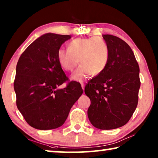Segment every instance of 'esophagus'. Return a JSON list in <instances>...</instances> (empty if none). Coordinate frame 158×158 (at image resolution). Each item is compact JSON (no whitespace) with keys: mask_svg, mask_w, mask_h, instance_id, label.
I'll return each instance as SVG.
<instances>
[{"mask_svg":"<svg viewBox=\"0 0 158 158\" xmlns=\"http://www.w3.org/2000/svg\"><path fill=\"white\" fill-rule=\"evenodd\" d=\"M81 88H82V89H83V90H84V88H85V85L84 84H81Z\"/></svg>","mask_w":158,"mask_h":158,"instance_id":"obj_1","label":"esophagus"}]
</instances>
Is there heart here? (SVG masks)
<instances>
[{
	"instance_id": "b5f03b06",
	"label": "heart",
	"mask_w": 158,
	"mask_h": 158,
	"mask_svg": "<svg viewBox=\"0 0 158 158\" xmlns=\"http://www.w3.org/2000/svg\"><path fill=\"white\" fill-rule=\"evenodd\" d=\"M58 62L67 72H71L79 63L80 65L72 74L71 79L77 82L84 81L90 76L102 73L109 58V48L102 39L96 37L76 38L68 44V50L58 49Z\"/></svg>"
}]
</instances>
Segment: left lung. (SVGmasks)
Returning a JSON list of instances; mask_svg holds the SVG:
<instances>
[{"label":"left lung","instance_id":"left-lung-1","mask_svg":"<svg viewBox=\"0 0 158 158\" xmlns=\"http://www.w3.org/2000/svg\"><path fill=\"white\" fill-rule=\"evenodd\" d=\"M109 58L102 73L89 81L84 92L90 100L88 116L93 126L112 130L129 121L138 104L139 67L132 49L121 38L102 35Z\"/></svg>","mask_w":158,"mask_h":158}]
</instances>
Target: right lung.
Listing matches in <instances>:
<instances>
[{
  "instance_id": "add662e5",
  "label": "right lung",
  "mask_w": 158,
  "mask_h": 158,
  "mask_svg": "<svg viewBox=\"0 0 158 158\" xmlns=\"http://www.w3.org/2000/svg\"><path fill=\"white\" fill-rule=\"evenodd\" d=\"M71 35L46 33L26 48L16 68L14 89L17 106L26 121L37 130H52L63 125L70 109L82 95L78 83L69 82L56 54Z\"/></svg>"
}]
</instances>
